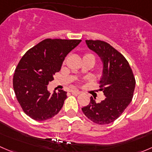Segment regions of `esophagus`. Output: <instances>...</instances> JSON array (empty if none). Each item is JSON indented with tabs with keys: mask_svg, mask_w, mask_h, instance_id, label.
Masks as SVG:
<instances>
[{
	"mask_svg": "<svg viewBox=\"0 0 152 152\" xmlns=\"http://www.w3.org/2000/svg\"><path fill=\"white\" fill-rule=\"evenodd\" d=\"M71 93L73 95H74V96H78V95L80 94V92L79 90H72Z\"/></svg>",
	"mask_w": 152,
	"mask_h": 152,
	"instance_id": "34e87169",
	"label": "esophagus"
}]
</instances>
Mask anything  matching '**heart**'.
I'll return each mask as SVG.
<instances>
[{"label":"heart","mask_w":152,"mask_h":152,"mask_svg":"<svg viewBox=\"0 0 152 152\" xmlns=\"http://www.w3.org/2000/svg\"><path fill=\"white\" fill-rule=\"evenodd\" d=\"M83 58H93V59L95 60V56H93V55L92 54V53H85V54L84 55V57Z\"/></svg>","instance_id":"1"}]
</instances>
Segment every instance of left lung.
<instances>
[{"mask_svg": "<svg viewBox=\"0 0 152 152\" xmlns=\"http://www.w3.org/2000/svg\"><path fill=\"white\" fill-rule=\"evenodd\" d=\"M86 43L103 62L99 90L103 92L106 98L100 103H96L91 96L90 104L82 110L95 124H109L118 118L132 102L135 78L126 58L107 42L87 39Z\"/></svg>", "mask_w": 152, "mask_h": 152, "instance_id": "left-lung-1", "label": "left lung"}]
</instances>
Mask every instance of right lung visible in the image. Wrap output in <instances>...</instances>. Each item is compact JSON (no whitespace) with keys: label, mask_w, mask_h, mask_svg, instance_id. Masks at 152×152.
I'll return each instance as SVG.
<instances>
[{"label":"right lung","mask_w":152,"mask_h":152,"mask_svg":"<svg viewBox=\"0 0 152 152\" xmlns=\"http://www.w3.org/2000/svg\"><path fill=\"white\" fill-rule=\"evenodd\" d=\"M81 39H45L27 50L13 76V88L24 113L37 121L59 113L67 93L59 90L50 94L47 86L61 69L65 56Z\"/></svg>","instance_id":"add662e5"}]
</instances>
